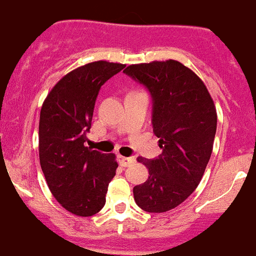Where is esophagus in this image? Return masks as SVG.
Segmentation results:
<instances>
[{"label":"esophagus","instance_id":"1","mask_svg":"<svg viewBox=\"0 0 256 256\" xmlns=\"http://www.w3.org/2000/svg\"><path fill=\"white\" fill-rule=\"evenodd\" d=\"M120 162H121L122 166H124V167H128V166H130V164L135 163V158L134 156H132V158L120 156Z\"/></svg>","mask_w":256,"mask_h":256}]
</instances>
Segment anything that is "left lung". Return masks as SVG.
<instances>
[{
    "mask_svg": "<svg viewBox=\"0 0 256 256\" xmlns=\"http://www.w3.org/2000/svg\"><path fill=\"white\" fill-rule=\"evenodd\" d=\"M124 72L151 94L154 134L162 148L155 159L138 158L150 176L134 186V200L144 212L164 213L200 184L217 130L214 102L201 78L176 60L132 64Z\"/></svg>",
    "mask_w": 256,
    "mask_h": 256,
    "instance_id": "left-lung-1",
    "label": "left lung"
}]
</instances>
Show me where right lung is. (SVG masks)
Returning <instances> with one entry per match:
<instances>
[{
    "label": "right lung",
    "mask_w": 256,
    "mask_h": 256,
    "mask_svg": "<svg viewBox=\"0 0 256 256\" xmlns=\"http://www.w3.org/2000/svg\"><path fill=\"white\" fill-rule=\"evenodd\" d=\"M124 64L93 62L67 74L48 93L39 120V160L58 202L80 217L98 213L116 176L114 154L85 146L100 89Z\"/></svg>",
    "instance_id": "add662e5"
}]
</instances>
